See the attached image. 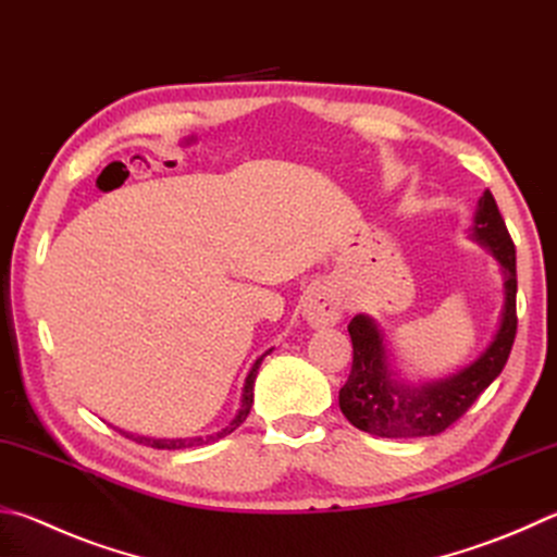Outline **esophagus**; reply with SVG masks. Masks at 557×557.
I'll return each mask as SVG.
<instances>
[{
  "label": "esophagus",
  "mask_w": 557,
  "mask_h": 557,
  "mask_svg": "<svg viewBox=\"0 0 557 557\" xmlns=\"http://www.w3.org/2000/svg\"><path fill=\"white\" fill-rule=\"evenodd\" d=\"M343 317V299L336 289L326 285L313 287L305 297V319L313 329H326Z\"/></svg>",
  "instance_id": "1"
}]
</instances>
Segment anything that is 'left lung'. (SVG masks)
Instances as JSON below:
<instances>
[{"instance_id": "obj_1", "label": "left lung", "mask_w": 557, "mask_h": 557, "mask_svg": "<svg viewBox=\"0 0 557 557\" xmlns=\"http://www.w3.org/2000/svg\"><path fill=\"white\" fill-rule=\"evenodd\" d=\"M470 238L499 262L504 305L497 331L470 366L453 375L409 384L392 370L387 341L377 321L356 313L348 323L352 370L338 392V407L352 426L380 438L438 436L468 411L499 377L517 336V250L492 191L484 189L474 209Z\"/></svg>"}]
</instances>
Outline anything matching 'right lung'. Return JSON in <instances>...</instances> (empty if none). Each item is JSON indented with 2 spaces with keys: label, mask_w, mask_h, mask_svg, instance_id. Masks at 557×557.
<instances>
[{
  "label": "right lung",
  "mask_w": 557,
  "mask_h": 557,
  "mask_svg": "<svg viewBox=\"0 0 557 557\" xmlns=\"http://www.w3.org/2000/svg\"><path fill=\"white\" fill-rule=\"evenodd\" d=\"M272 348L262 352V356L252 362L250 372L246 375V382H244V389H240V404H238V411L236 417L228 421V426H224L216 433H209V436H191V438H148V436H138V433H128V431H121L116 429L121 436H126L131 441L140 443V446H150V448H158V450H180V448H195V446H207V443H216L219 438L228 436V433H234L240 423L246 421V417L250 413V407H252V384H256V377H258V368L260 362L265 360V356H270Z\"/></svg>",
  "instance_id": "add662e5"
}]
</instances>
